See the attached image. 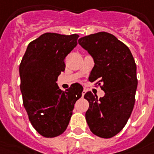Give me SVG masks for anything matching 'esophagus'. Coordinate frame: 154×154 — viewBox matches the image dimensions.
<instances>
[{"label": "esophagus", "mask_w": 154, "mask_h": 154, "mask_svg": "<svg viewBox=\"0 0 154 154\" xmlns=\"http://www.w3.org/2000/svg\"><path fill=\"white\" fill-rule=\"evenodd\" d=\"M85 93H86V90H85V89H84V90H83V91H82V96L85 95Z\"/></svg>", "instance_id": "1"}]
</instances>
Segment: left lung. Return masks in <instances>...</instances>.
Here are the masks:
<instances>
[{"mask_svg": "<svg viewBox=\"0 0 154 154\" xmlns=\"http://www.w3.org/2000/svg\"><path fill=\"white\" fill-rule=\"evenodd\" d=\"M94 61L89 81H98L105 92L98 98L91 92L84 96L90 103L85 119L90 131L102 138H111L126 125L135 104L137 65L131 51L116 36L98 32L78 39Z\"/></svg>", "mask_w": 154, "mask_h": 154, "instance_id": "1", "label": "left lung"}]
</instances>
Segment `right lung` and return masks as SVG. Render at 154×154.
<instances>
[{"instance_id":"right-lung-1","label":"right lung","mask_w":154,"mask_h":154,"mask_svg":"<svg viewBox=\"0 0 154 154\" xmlns=\"http://www.w3.org/2000/svg\"><path fill=\"white\" fill-rule=\"evenodd\" d=\"M78 37L45 33L29 43L20 64L23 105L32 126L44 137H56L66 130L75 103L82 97L83 87L78 83L65 91L56 83Z\"/></svg>"}]
</instances>
